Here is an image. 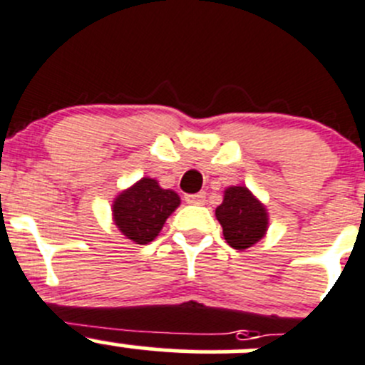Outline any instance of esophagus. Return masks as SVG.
Returning <instances> with one entry per match:
<instances>
[{
  "label": "esophagus",
  "instance_id": "esophagus-1",
  "mask_svg": "<svg viewBox=\"0 0 365 365\" xmlns=\"http://www.w3.org/2000/svg\"><path fill=\"white\" fill-rule=\"evenodd\" d=\"M185 201L189 205H203L205 203V194L203 192L189 194V196H185Z\"/></svg>",
  "mask_w": 365,
  "mask_h": 365
}]
</instances>
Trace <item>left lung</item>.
I'll use <instances>...</instances> for the list:
<instances>
[{"label": "left lung", "instance_id": "left-lung-1", "mask_svg": "<svg viewBox=\"0 0 365 365\" xmlns=\"http://www.w3.org/2000/svg\"><path fill=\"white\" fill-rule=\"evenodd\" d=\"M215 217L221 222L226 242L239 251L262 240L269 228L267 208L244 185L225 190L222 203L215 208Z\"/></svg>", "mask_w": 365, "mask_h": 365}]
</instances>
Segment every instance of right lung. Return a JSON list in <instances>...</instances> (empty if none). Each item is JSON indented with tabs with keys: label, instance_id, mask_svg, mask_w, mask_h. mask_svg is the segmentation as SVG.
Masks as SVG:
<instances>
[{
	"label": "right lung",
	"instance_id": "add662e5",
	"mask_svg": "<svg viewBox=\"0 0 365 365\" xmlns=\"http://www.w3.org/2000/svg\"><path fill=\"white\" fill-rule=\"evenodd\" d=\"M178 207L180 196L175 190L162 189L157 180L144 176L114 197L112 221L126 239L148 244Z\"/></svg>",
	"mask_w": 365,
	"mask_h": 365
}]
</instances>
